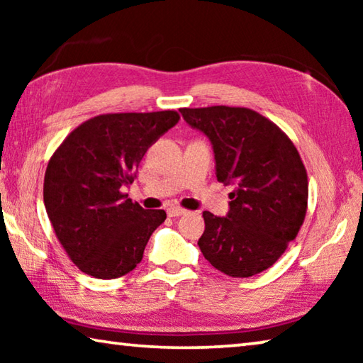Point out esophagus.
Segmentation results:
<instances>
[{
  "label": "esophagus",
  "instance_id": "obj_1",
  "mask_svg": "<svg viewBox=\"0 0 363 363\" xmlns=\"http://www.w3.org/2000/svg\"><path fill=\"white\" fill-rule=\"evenodd\" d=\"M167 213L169 218H177V216H182V214H186L187 210H184V208H181V206H169Z\"/></svg>",
  "mask_w": 363,
  "mask_h": 363
}]
</instances>
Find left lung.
<instances>
[{
    "label": "left lung",
    "instance_id": "1",
    "mask_svg": "<svg viewBox=\"0 0 363 363\" xmlns=\"http://www.w3.org/2000/svg\"><path fill=\"white\" fill-rule=\"evenodd\" d=\"M210 138L219 182L232 184L225 218L203 213L201 253L229 277H251L285 253L304 223L309 182L293 140L247 107L181 108Z\"/></svg>",
    "mask_w": 363,
    "mask_h": 363
}]
</instances>
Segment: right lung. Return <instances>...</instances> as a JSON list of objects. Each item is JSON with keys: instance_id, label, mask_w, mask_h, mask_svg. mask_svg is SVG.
Here are the masks:
<instances>
[{"instance_id": "obj_1", "label": "right lung", "mask_w": 363, "mask_h": 363, "mask_svg": "<svg viewBox=\"0 0 363 363\" xmlns=\"http://www.w3.org/2000/svg\"><path fill=\"white\" fill-rule=\"evenodd\" d=\"M179 118L176 110L97 115L52 153L43 199L57 240L82 272L118 279L143 261L167 213L144 210L121 187L134 181L147 149Z\"/></svg>"}]
</instances>
